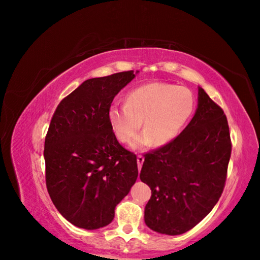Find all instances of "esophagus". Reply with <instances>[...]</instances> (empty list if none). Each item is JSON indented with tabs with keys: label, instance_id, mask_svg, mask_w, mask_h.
Here are the masks:
<instances>
[{
	"label": "esophagus",
	"instance_id": "1",
	"mask_svg": "<svg viewBox=\"0 0 260 260\" xmlns=\"http://www.w3.org/2000/svg\"><path fill=\"white\" fill-rule=\"evenodd\" d=\"M137 161H138V168L139 170L142 168V165H143V161H144V157L142 155H139L137 157Z\"/></svg>",
	"mask_w": 260,
	"mask_h": 260
}]
</instances>
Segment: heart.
<instances>
[{"instance_id": "b5f03b06", "label": "heart", "mask_w": 260, "mask_h": 260, "mask_svg": "<svg viewBox=\"0 0 260 260\" xmlns=\"http://www.w3.org/2000/svg\"><path fill=\"white\" fill-rule=\"evenodd\" d=\"M195 107L193 93L169 83H146L131 90L125 104H113L108 121L115 137L128 143L141 127L144 132L132 141V148H143L152 142L166 145L172 142L190 119Z\"/></svg>"}]
</instances>
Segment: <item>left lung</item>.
<instances>
[{
  "mask_svg": "<svg viewBox=\"0 0 260 260\" xmlns=\"http://www.w3.org/2000/svg\"><path fill=\"white\" fill-rule=\"evenodd\" d=\"M231 148L222 108L199 88L198 108L185 129L144 155L140 179L152 190L144 210L149 229L178 235L202 221L222 194Z\"/></svg>",
  "mask_w": 260,
  "mask_h": 260,
  "instance_id": "obj_1",
  "label": "left lung"
}]
</instances>
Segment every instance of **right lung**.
<instances>
[{
  "label": "right lung",
  "instance_id": "right-lung-1",
  "mask_svg": "<svg viewBox=\"0 0 260 260\" xmlns=\"http://www.w3.org/2000/svg\"><path fill=\"white\" fill-rule=\"evenodd\" d=\"M136 74L85 80L52 117L44 142L46 187L60 215L78 228L111 223L137 181V156L119 144L108 121L114 98Z\"/></svg>",
  "mask_w": 260,
  "mask_h": 260
}]
</instances>
